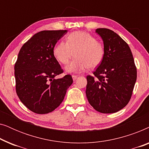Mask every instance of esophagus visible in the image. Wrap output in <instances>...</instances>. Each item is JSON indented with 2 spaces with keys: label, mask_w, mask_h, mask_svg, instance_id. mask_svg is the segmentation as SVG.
<instances>
[{
  "label": "esophagus",
  "mask_w": 149,
  "mask_h": 149,
  "mask_svg": "<svg viewBox=\"0 0 149 149\" xmlns=\"http://www.w3.org/2000/svg\"><path fill=\"white\" fill-rule=\"evenodd\" d=\"M72 77L73 81H75L77 78H78V76H77V75H74V74H73V75H72Z\"/></svg>",
  "instance_id": "esophagus-1"
}]
</instances>
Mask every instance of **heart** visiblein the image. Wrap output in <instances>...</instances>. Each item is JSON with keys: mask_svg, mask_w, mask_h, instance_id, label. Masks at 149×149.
Here are the masks:
<instances>
[{"mask_svg": "<svg viewBox=\"0 0 149 149\" xmlns=\"http://www.w3.org/2000/svg\"><path fill=\"white\" fill-rule=\"evenodd\" d=\"M74 53L75 58L66 67V71L79 73L88 67L94 68L99 66L104 56V48L90 34L76 31L68 34L66 42H59L54 49L55 58L63 64H68Z\"/></svg>", "mask_w": 149, "mask_h": 149, "instance_id": "1", "label": "heart"}]
</instances>
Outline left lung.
I'll list each match as a JSON object with an SVG mask.
<instances>
[{
  "mask_svg": "<svg viewBox=\"0 0 149 149\" xmlns=\"http://www.w3.org/2000/svg\"><path fill=\"white\" fill-rule=\"evenodd\" d=\"M102 38L104 56L94 76L87 77L86 96L93 109L114 113L125 107L131 98L137 71L130 47L113 30L97 28Z\"/></svg>",
  "mask_w": 149,
  "mask_h": 149,
  "instance_id": "left-lung-1",
  "label": "left lung"
}]
</instances>
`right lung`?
Masks as SVG:
<instances>
[{
    "label": "right lung",
    "instance_id": "add662e5",
    "mask_svg": "<svg viewBox=\"0 0 149 149\" xmlns=\"http://www.w3.org/2000/svg\"><path fill=\"white\" fill-rule=\"evenodd\" d=\"M67 30H43L36 33L22 47L15 64L16 92L20 101L30 111L46 114L58 107L73 82L63 72L54 55L57 42Z\"/></svg>",
    "mask_w": 149,
    "mask_h": 149
}]
</instances>
